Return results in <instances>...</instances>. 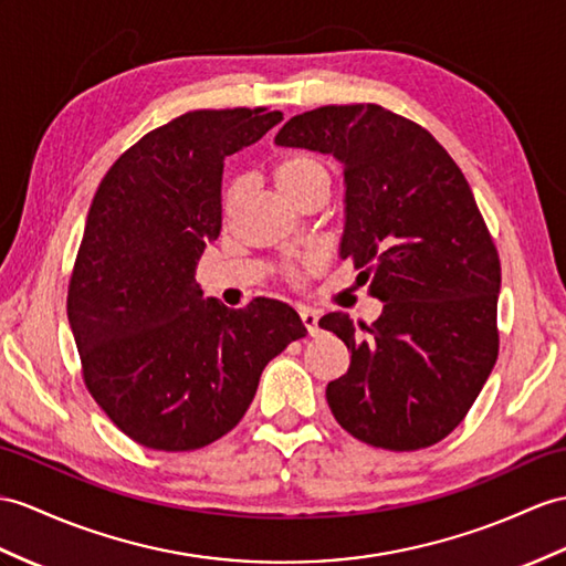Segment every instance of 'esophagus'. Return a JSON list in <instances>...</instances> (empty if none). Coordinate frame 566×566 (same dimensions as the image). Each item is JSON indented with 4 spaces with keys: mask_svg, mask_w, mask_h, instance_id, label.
<instances>
[{
    "mask_svg": "<svg viewBox=\"0 0 566 566\" xmlns=\"http://www.w3.org/2000/svg\"><path fill=\"white\" fill-rule=\"evenodd\" d=\"M300 319H302V324H305L310 336L319 334V312L310 310V307H300Z\"/></svg>",
    "mask_w": 566,
    "mask_h": 566,
    "instance_id": "esophagus-1",
    "label": "esophagus"
}]
</instances>
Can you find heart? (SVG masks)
Wrapping results in <instances>:
<instances>
[{
    "label": "heart",
    "instance_id": "obj_1",
    "mask_svg": "<svg viewBox=\"0 0 566 566\" xmlns=\"http://www.w3.org/2000/svg\"><path fill=\"white\" fill-rule=\"evenodd\" d=\"M273 182L287 199L300 201L312 187L328 185V172L322 165V160H316L314 156L293 154L273 165ZM232 197H235V191H228V199H226L228 209L232 206ZM287 275H291V279H297V271L291 269Z\"/></svg>",
    "mask_w": 566,
    "mask_h": 566
}]
</instances>
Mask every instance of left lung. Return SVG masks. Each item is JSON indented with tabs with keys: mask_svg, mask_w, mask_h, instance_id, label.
<instances>
[{
	"mask_svg": "<svg viewBox=\"0 0 566 566\" xmlns=\"http://www.w3.org/2000/svg\"><path fill=\"white\" fill-rule=\"evenodd\" d=\"M275 144L343 165L340 259L360 269L379 319L331 312L319 326L350 350L326 401L365 444L432 447L471 410L497 363L500 256L459 165L420 124L381 105H326L283 124Z\"/></svg>",
	"mask_w": 566,
	"mask_h": 566,
	"instance_id": "left-lung-1",
	"label": "left lung"
}]
</instances>
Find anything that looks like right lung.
I'll return each instance as SVG.
<instances>
[{
    "label": "right lung",
    "instance_id": "right-lung-1",
    "mask_svg": "<svg viewBox=\"0 0 566 566\" xmlns=\"http://www.w3.org/2000/svg\"><path fill=\"white\" fill-rule=\"evenodd\" d=\"M281 119L195 109L122 154L95 191L66 314L91 396L142 447L191 451L228 434L264 367L307 334L285 302L230 310L195 279L223 223L226 158Z\"/></svg>",
    "mask_w": 566,
    "mask_h": 566
}]
</instances>
